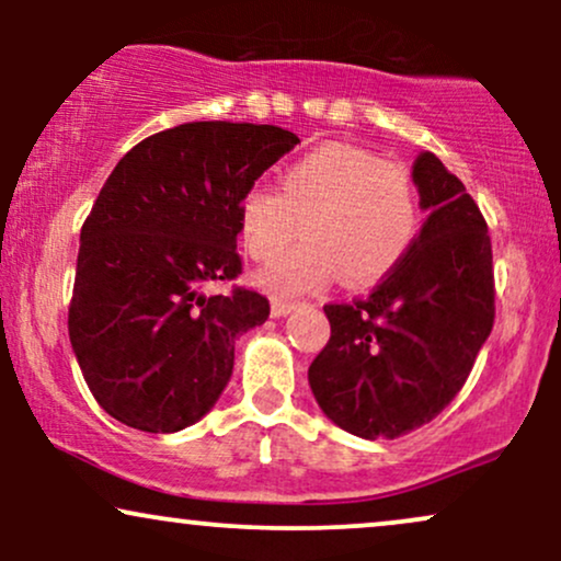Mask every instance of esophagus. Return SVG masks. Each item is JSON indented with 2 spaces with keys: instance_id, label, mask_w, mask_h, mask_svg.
<instances>
[{
  "instance_id": "esophagus-1",
  "label": "esophagus",
  "mask_w": 561,
  "mask_h": 561,
  "mask_svg": "<svg viewBox=\"0 0 561 561\" xmlns=\"http://www.w3.org/2000/svg\"><path fill=\"white\" fill-rule=\"evenodd\" d=\"M295 302H287V300H279V298H274L272 300V317L274 319H282V317H289V313L295 311Z\"/></svg>"
}]
</instances>
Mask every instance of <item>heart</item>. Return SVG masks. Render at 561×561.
Wrapping results in <instances>:
<instances>
[{
	"label": "heart",
	"instance_id": "b5f03b06",
	"mask_svg": "<svg viewBox=\"0 0 561 561\" xmlns=\"http://www.w3.org/2000/svg\"><path fill=\"white\" fill-rule=\"evenodd\" d=\"M250 259L272 261L300 227L308 242L259 274L268 293H317L343 274L353 287L375 285L405 259L420 234L414 179L401 163L347 145L308 152L282 173L279 192L253 186L237 205Z\"/></svg>",
	"mask_w": 561,
	"mask_h": 561
}]
</instances>
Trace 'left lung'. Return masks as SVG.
<instances>
[{
	"instance_id": "8db88e82",
	"label": "left lung",
	"mask_w": 561,
	"mask_h": 561,
	"mask_svg": "<svg viewBox=\"0 0 561 561\" xmlns=\"http://www.w3.org/2000/svg\"><path fill=\"white\" fill-rule=\"evenodd\" d=\"M427 221L369 298L324 306L332 334L308 385L345 433L377 440L433 422L465 388L493 330L488 224L465 184L437 160H414Z\"/></svg>"
}]
</instances>
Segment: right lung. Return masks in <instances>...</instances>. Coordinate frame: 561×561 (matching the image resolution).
<instances>
[{
    "label": "right lung",
    "instance_id": "obj_1",
    "mask_svg": "<svg viewBox=\"0 0 561 561\" xmlns=\"http://www.w3.org/2000/svg\"><path fill=\"white\" fill-rule=\"evenodd\" d=\"M298 137L279 126L192 121L118 160L81 227L68 332L96 403L126 427L179 433L234 369V340L268 319L234 279L237 205Z\"/></svg>",
    "mask_w": 561,
    "mask_h": 561
}]
</instances>
